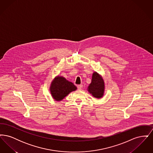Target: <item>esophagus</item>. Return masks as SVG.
Masks as SVG:
<instances>
[{"label": "esophagus", "instance_id": "34e87169", "mask_svg": "<svg viewBox=\"0 0 153 153\" xmlns=\"http://www.w3.org/2000/svg\"><path fill=\"white\" fill-rule=\"evenodd\" d=\"M77 88H78L79 90H81L82 88V85H81V84L78 85H77Z\"/></svg>", "mask_w": 153, "mask_h": 153}]
</instances>
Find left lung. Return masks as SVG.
Wrapping results in <instances>:
<instances>
[{"mask_svg": "<svg viewBox=\"0 0 153 153\" xmlns=\"http://www.w3.org/2000/svg\"><path fill=\"white\" fill-rule=\"evenodd\" d=\"M104 81L102 76L95 72L92 74L91 83L88 87V92L94 97L97 99L102 98L104 92Z\"/></svg>", "mask_w": 153, "mask_h": 153, "instance_id": "1", "label": "left lung"}]
</instances>
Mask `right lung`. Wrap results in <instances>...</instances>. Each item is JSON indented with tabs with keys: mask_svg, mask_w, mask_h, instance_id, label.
<instances>
[{
	"mask_svg": "<svg viewBox=\"0 0 153 153\" xmlns=\"http://www.w3.org/2000/svg\"><path fill=\"white\" fill-rule=\"evenodd\" d=\"M76 89L77 87L73 83L59 76L53 80L50 87L51 96L56 101H61L69 93Z\"/></svg>",
	"mask_w": 153,
	"mask_h": 153,
	"instance_id": "add662e5",
	"label": "right lung"
}]
</instances>
